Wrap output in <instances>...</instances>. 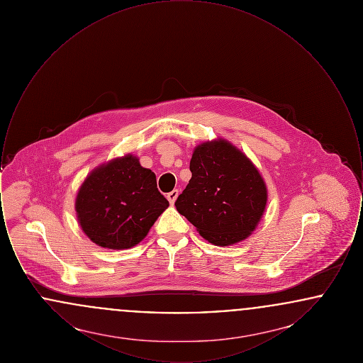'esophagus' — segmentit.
<instances>
[{
  "label": "esophagus",
  "mask_w": 363,
  "mask_h": 363,
  "mask_svg": "<svg viewBox=\"0 0 363 363\" xmlns=\"http://www.w3.org/2000/svg\"><path fill=\"white\" fill-rule=\"evenodd\" d=\"M177 197H178V190L177 189L173 190V191H170V193H167V200L170 201V204H174V203H175Z\"/></svg>",
  "instance_id": "34e87169"
}]
</instances>
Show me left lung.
Segmentation results:
<instances>
[{"mask_svg": "<svg viewBox=\"0 0 363 363\" xmlns=\"http://www.w3.org/2000/svg\"><path fill=\"white\" fill-rule=\"evenodd\" d=\"M188 186L177 211L216 246L246 240L257 228L268 190L253 162L225 138L199 144L190 159Z\"/></svg>", "mask_w": 363, "mask_h": 363, "instance_id": "1", "label": "left lung"}]
</instances>
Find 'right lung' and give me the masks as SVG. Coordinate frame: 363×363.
Returning <instances> with one entry per match:
<instances>
[{"label": "right lung", "instance_id": "obj_1", "mask_svg": "<svg viewBox=\"0 0 363 363\" xmlns=\"http://www.w3.org/2000/svg\"><path fill=\"white\" fill-rule=\"evenodd\" d=\"M169 201L156 175L132 154L111 159L86 175L76 196L77 222L86 237L106 249L122 250L143 241Z\"/></svg>", "mask_w": 363, "mask_h": 363}]
</instances>
